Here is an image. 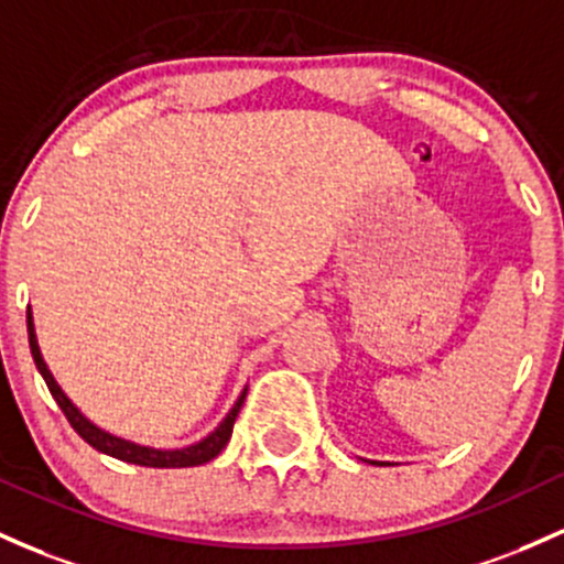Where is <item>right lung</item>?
Listing matches in <instances>:
<instances>
[{
  "label": "right lung",
  "instance_id": "right-lung-1",
  "mask_svg": "<svg viewBox=\"0 0 564 564\" xmlns=\"http://www.w3.org/2000/svg\"><path fill=\"white\" fill-rule=\"evenodd\" d=\"M26 326H29V348H31V356H34L36 369H40L42 380L47 382V388H51L53 399L58 401L61 412L66 414V420H69V423H72V429L77 431L79 436H83L93 449H98V453H104V455H109V457H117V460L133 463V466H147V468H189V466H203V463L214 460V457L227 447V442H230L235 417H238L240 406H243V399H246V391H249V386H246L243 391H240L238 401H235L232 410L227 412L225 417H221V423L216 425V429L208 433V436H203L200 442L187 444V447H176V449L147 447V444L131 442V438L115 436V433L98 429V425L93 423V420H88L83 412L77 410V404H74L69 395L64 393V388H61L58 382H55L53 372H51V369H47L45 358H42L40 343H36L34 315H31V307L26 311Z\"/></svg>",
  "mask_w": 564,
  "mask_h": 564
}]
</instances>
